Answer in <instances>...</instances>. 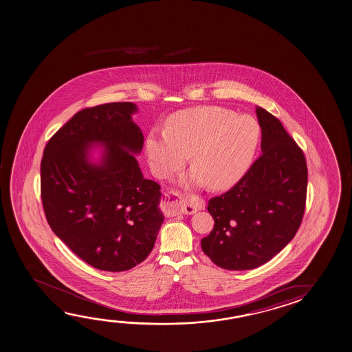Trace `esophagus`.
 <instances>
[{"label": "esophagus", "instance_id": "1", "mask_svg": "<svg viewBox=\"0 0 352 352\" xmlns=\"http://www.w3.org/2000/svg\"><path fill=\"white\" fill-rule=\"evenodd\" d=\"M169 200V196H164V202ZM179 205H180V211L184 214H192L197 211L202 210L205 207L204 200L199 199L197 196H180L179 197Z\"/></svg>", "mask_w": 352, "mask_h": 352}]
</instances>
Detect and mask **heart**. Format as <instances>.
I'll list each match as a JSON object with an SVG mask.
<instances>
[{
	"label": "heart",
	"mask_w": 352,
	"mask_h": 352,
	"mask_svg": "<svg viewBox=\"0 0 352 352\" xmlns=\"http://www.w3.org/2000/svg\"><path fill=\"white\" fill-rule=\"evenodd\" d=\"M261 130L249 116L205 106L168 118L166 130H151L146 155L157 178H170L189 161L196 167L183 179L185 185L204 184L224 189L243 177L260 144Z\"/></svg>",
	"instance_id": "obj_1"
}]
</instances>
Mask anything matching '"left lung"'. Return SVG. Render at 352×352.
I'll list each match as a JSON object with an SVG mask.
<instances>
[{"mask_svg":"<svg viewBox=\"0 0 352 352\" xmlns=\"http://www.w3.org/2000/svg\"><path fill=\"white\" fill-rule=\"evenodd\" d=\"M256 114L263 153L232 189L208 201L214 227L201 240L212 262L229 271L254 270L280 252L298 232L306 206L302 150L273 114L262 107Z\"/></svg>","mask_w":352,"mask_h":352,"instance_id":"8db88e82","label":"left lung"}]
</instances>
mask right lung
<instances>
[{
    "instance_id": "add662e5",
    "label": "right lung",
    "mask_w": 352,
    "mask_h": 352,
    "mask_svg": "<svg viewBox=\"0 0 352 352\" xmlns=\"http://www.w3.org/2000/svg\"><path fill=\"white\" fill-rule=\"evenodd\" d=\"M131 102L74 114L50 139L41 160V200L54 233L87 263L128 271L146 258L162 226L161 186L144 178L135 155L144 146ZM94 144L104 146L94 163Z\"/></svg>"
}]
</instances>
